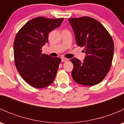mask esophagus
<instances>
[{
  "mask_svg": "<svg viewBox=\"0 0 124 124\" xmlns=\"http://www.w3.org/2000/svg\"><path fill=\"white\" fill-rule=\"evenodd\" d=\"M61 59H62V62H67V61H68V59L65 58V57H62Z\"/></svg>",
  "mask_w": 124,
  "mask_h": 124,
  "instance_id": "obj_1",
  "label": "esophagus"
}]
</instances>
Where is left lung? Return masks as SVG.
<instances>
[{"label":"left lung","instance_id":"1","mask_svg":"<svg viewBox=\"0 0 124 124\" xmlns=\"http://www.w3.org/2000/svg\"><path fill=\"white\" fill-rule=\"evenodd\" d=\"M75 34L77 46L85 47V60L72 58L71 72L74 80L85 86L100 83L109 71L114 53V44L106 29L89 17L68 19Z\"/></svg>","mask_w":124,"mask_h":124}]
</instances>
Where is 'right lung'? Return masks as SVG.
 <instances>
[{
	"label": "right lung",
	"mask_w": 124,
	"mask_h": 124,
	"mask_svg": "<svg viewBox=\"0 0 124 124\" xmlns=\"http://www.w3.org/2000/svg\"><path fill=\"white\" fill-rule=\"evenodd\" d=\"M63 20L37 17L25 24L16 35L15 65L22 78L32 87L43 88L54 81L61 59L42 54L41 48L48 42L49 32L59 27Z\"/></svg>",
	"instance_id": "obj_1"
}]
</instances>
